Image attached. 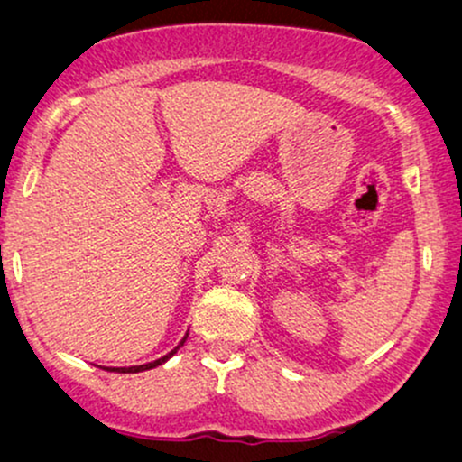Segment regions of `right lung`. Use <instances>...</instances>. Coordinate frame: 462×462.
Listing matches in <instances>:
<instances>
[{
    "label": "right lung",
    "mask_w": 462,
    "mask_h": 462,
    "mask_svg": "<svg viewBox=\"0 0 462 462\" xmlns=\"http://www.w3.org/2000/svg\"><path fill=\"white\" fill-rule=\"evenodd\" d=\"M184 340H186V336H184ZM184 340H181L180 345H184ZM180 346H175L173 351L171 353H167V356L164 357H161V360H156V362H150V364H141V366H130V368H106V370H117V373H141V370H150V368H153V366H158V364H162V362H167L171 356H173L175 351H178Z\"/></svg>",
    "instance_id": "add662e5"
}]
</instances>
